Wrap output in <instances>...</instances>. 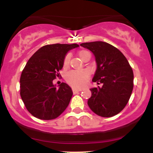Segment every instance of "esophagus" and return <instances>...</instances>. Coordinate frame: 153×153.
Returning <instances> with one entry per match:
<instances>
[{"label": "esophagus", "mask_w": 153, "mask_h": 153, "mask_svg": "<svg viewBox=\"0 0 153 153\" xmlns=\"http://www.w3.org/2000/svg\"><path fill=\"white\" fill-rule=\"evenodd\" d=\"M80 91H81V89H75V88H72V92H73L74 94L78 93V92H79Z\"/></svg>", "instance_id": "34e87169"}]
</instances>
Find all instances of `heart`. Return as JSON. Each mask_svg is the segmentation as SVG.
Wrapping results in <instances>:
<instances>
[{"label":"heart","instance_id":"1","mask_svg":"<svg viewBox=\"0 0 153 153\" xmlns=\"http://www.w3.org/2000/svg\"><path fill=\"white\" fill-rule=\"evenodd\" d=\"M87 51H81L79 52V56L82 59L84 55L87 53ZM69 60H70V55L67 54L65 56L64 60V67H67L69 65ZM89 77H90V72L87 69H83V70H70L66 74V81L69 85H71L74 88H81L84 87L86 86L89 81Z\"/></svg>","mask_w":153,"mask_h":153}]
</instances>
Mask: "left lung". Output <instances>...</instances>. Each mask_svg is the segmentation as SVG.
<instances>
[{
    "label": "left lung",
    "instance_id": "obj_1",
    "mask_svg": "<svg viewBox=\"0 0 153 153\" xmlns=\"http://www.w3.org/2000/svg\"><path fill=\"white\" fill-rule=\"evenodd\" d=\"M81 47L93 53L97 64L92 81L101 87L91 88L88 106L96 115L109 118L119 113L129 101L133 89V72L122 54L103 41L83 43Z\"/></svg>",
    "mask_w": 153,
    "mask_h": 153
}]
</instances>
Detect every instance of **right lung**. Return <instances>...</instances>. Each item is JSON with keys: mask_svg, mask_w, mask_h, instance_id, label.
Segmentation results:
<instances>
[{"mask_svg": "<svg viewBox=\"0 0 153 153\" xmlns=\"http://www.w3.org/2000/svg\"><path fill=\"white\" fill-rule=\"evenodd\" d=\"M78 47L77 44L46 45L29 58L21 75L20 93L34 117L52 120L67 109L73 94L72 89L66 83L57 87L52 81L59 76L67 52Z\"/></svg>", "mask_w": 153, "mask_h": 153, "instance_id": "obj_1", "label": "right lung"}]
</instances>
